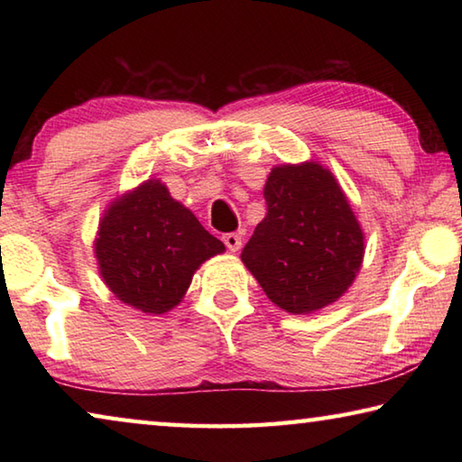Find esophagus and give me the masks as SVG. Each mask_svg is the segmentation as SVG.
Here are the masks:
<instances>
[{
    "label": "esophagus",
    "instance_id": "esophagus-1",
    "mask_svg": "<svg viewBox=\"0 0 462 462\" xmlns=\"http://www.w3.org/2000/svg\"><path fill=\"white\" fill-rule=\"evenodd\" d=\"M222 240H224V245L228 246V250H232V253H238L240 246H242V238L238 236V234H234V232L224 234Z\"/></svg>",
    "mask_w": 462,
    "mask_h": 462
}]
</instances>
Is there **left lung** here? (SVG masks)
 Instances as JSON below:
<instances>
[{
    "mask_svg": "<svg viewBox=\"0 0 462 462\" xmlns=\"http://www.w3.org/2000/svg\"><path fill=\"white\" fill-rule=\"evenodd\" d=\"M267 216L240 259L277 308L311 314L338 301L365 256L346 193L318 161L277 165L264 183Z\"/></svg>",
    "mask_w": 462,
    "mask_h": 462,
    "instance_id": "left-lung-1",
    "label": "left lung"
}]
</instances>
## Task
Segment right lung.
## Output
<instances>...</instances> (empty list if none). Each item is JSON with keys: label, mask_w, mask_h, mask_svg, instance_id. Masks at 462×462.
<instances>
[{"label": "right lung", "mask_w": 462, "mask_h": 462, "mask_svg": "<svg viewBox=\"0 0 462 462\" xmlns=\"http://www.w3.org/2000/svg\"><path fill=\"white\" fill-rule=\"evenodd\" d=\"M224 250L161 179H146L109 201L93 240L109 291L148 316L179 306L195 271Z\"/></svg>", "instance_id": "1"}]
</instances>
